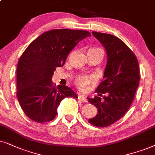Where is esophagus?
Instances as JSON below:
<instances>
[{
  "label": "esophagus",
  "mask_w": 155,
  "mask_h": 155,
  "mask_svg": "<svg viewBox=\"0 0 155 155\" xmlns=\"http://www.w3.org/2000/svg\"><path fill=\"white\" fill-rule=\"evenodd\" d=\"M78 99L80 101H81L84 103L87 102V99H86V97L82 94H79V96H78Z\"/></svg>",
  "instance_id": "esophagus-1"
}]
</instances>
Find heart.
I'll use <instances>...</instances> for the list:
<instances>
[{
  "label": "heart",
  "mask_w": 155,
  "mask_h": 155,
  "mask_svg": "<svg viewBox=\"0 0 155 155\" xmlns=\"http://www.w3.org/2000/svg\"><path fill=\"white\" fill-rule=\"evenodd\" d=\"M96 81V77L93 75H81L78 76L75 80L76 86L79 89L85 91L88 88L89 84Z\"/></svg>",
  "instance_id": "obj_1"
}]
</instances>
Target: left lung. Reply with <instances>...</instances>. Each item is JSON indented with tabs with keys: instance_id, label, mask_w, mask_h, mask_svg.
Instances as JSON below:
<instances>
[{
	"instance_id": "1",
	"label": "left lung",
	"mask_w": 155,
	"mask_h": 155,
	"mask_svg": "<svg viewBox=\"0 0 155 155\" xmlns=\"http://www.w3.org/2000/svg\"><path fill=\"white\" fill-rule=\"evenodd\" d=\"M92 34L106 49L107 64L104 80L96 90L98 96L87 98L98 112L88 122L96 127H107L120 119L130 107L139 85V64L135 54L120 39L106 33ZM106 93L101 100L99 96Z\"/></svg>"
}]
</instances>
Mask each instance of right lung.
I'll use <instances>...</instances> for the list:
<instances>
[{
    "instance_id": "obj_1",
    "label": "right lung",
    "mask_w": 155,
    "mask_h": 155,
    "mask_svg": "<svg viewBox=\"0 0 155 155\" xmlns=\"http://www.w3.org/2000/svg\"><path fill=\"white\" fill-rule=\"evenodd\" d=\"M91 33L69 29L42 33L22 53L17 67V97L22 110L32 120L49 122L66 97L77 98L67 86L53 85L51 77L57 67L64 64L71 49Z\"/></svg>"
}]
</instances>
